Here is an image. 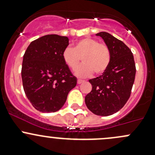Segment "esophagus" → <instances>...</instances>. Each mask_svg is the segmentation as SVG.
<instances>
[{
    "mask_svg": "<svg viewBox=\"0 0 155 155\" xmlns=\"http://www.w3.org/2000/svg\"><path fill=\"white\" fill-rule=\"evenodd\" d=\"M83 82H84V81H83V80H80V79H78V84H82Z\"/></svg>",
    "mask_w": 155,
    "mask_h": 155,
    "instance_id": "34e87169",
    "label": "esophagus"
}]
</instances>
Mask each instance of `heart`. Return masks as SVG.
<instances>
[{
	"label": "heart",
	"mask_w": 155,
	"mask_h": 155,
	"mask_svg": "<svg viewBox=\"0 0 155 155\" xmlns=\"http://www.w3.org/2000/svg\"><path fill=\"white\" fill-rule=\"evenodd\" d=\"M65 64L71 70H75L81 62L84 64L75 71L79 78H89L93 74H101L106 71L111 62V51L108 46L94 38H85L80 40L74 47H67L63 51Z\"/></svg>",
	"instance_id": "heart-1"
}]
</instances>
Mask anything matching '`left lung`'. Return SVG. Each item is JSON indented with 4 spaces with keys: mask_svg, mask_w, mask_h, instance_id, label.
<instances>
[{
    "mask_svg": "<svg viewBox=\"0 0 155 155\" xmlns=\"http://www.w3.org/2000/svg\"><path fill=\"white\" fill-rule=\"evenodd\" d=\"M111 51V62L102 75L89 80L92 89L85 97L88 109L96 115L108 116L122 109L130 97L136 74L134 56L129 47L108 32L96 34Z\"/></svg>",
    "mask_w": 155,
    "mask_h": 155,
    "instance_id": "1",
    "label": "left lung"
}]
</instances>
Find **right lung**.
I'll list each match as a JSON object with an SVG mask.
<instances>
[{
    "label": "right lung",
    "mask_w": 155,
    "mask_h": 155,
    "mask_svg": "<svg viewBox=\"0 0 155 155\" xmlns=\"http://www.w3.org/2000/svg\"><path fill=\"white\" fill-rule=\"evenodd\" d=\"M69 38L47 35L28 46L23 59V86L33 107L41 112H55L63 107L77 79L65 64L63 51Z\"/></svg>",
    "instance_id": "1"
}]
</instances>
